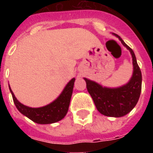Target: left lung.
<instances>
[{
  "label": "left lung",
  "instance_id": "left-lung-1",
  "mask_svg": "<svg viewBox=\"0 0 153 153\" xmlns=\"http://www.w3.org/2000/svg\"><path fill=\"white\" fill-rule=\"evenodd\" d=\"M113 35L118 38L132 55L133 71L130 80L123 86L110 88L102 86L86 78L83 79L86 82L87 91L99 113L107 117H120L128 114L137 103L141 92L142 76L133 50L119 36L114 33Z\"/></svg>",
  "mask_w": 153,
  "mask_h": 153
}]
</instances>
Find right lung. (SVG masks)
Returning a JSON list of instances; mask_svg holds the SVG:
<instances>
[{"label":"right lung","mask_w":153,"mask_h":153,"mask_svg":"<svg viewBox=\"0 0 153 153\" xmlns=\"http://www.w3.org/2000/svg\"><path fill=\"white\" fill-rule=\"evenodd\" d=\"M74 81V78L70 80L69 82L64 87L63 91L55 100L51 102L50 104L39 108H32L20 103L14 95L13 91L11 90L10 86L9 90L13 96L14 104L23 115L26 116L27 118H29L36 123L47 125L59 121L66 116L71 98Z\"/></svg>","instance_id":"obj_1"}]
</instances>
